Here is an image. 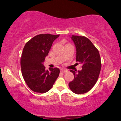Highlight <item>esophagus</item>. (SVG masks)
<instances>
[{
    "label": "esophagus",
    "mask_w": 121,
    "mask_h": 121,
    "mask_svg": "<svg viewBox=\"0 0 121 121\" xmlns=\"http://www.w3.org/2000/svg\"><path fill=\"white\" fill-rule=\"evenodd\" d=\"M60 72L62 73H66L67 72V70H66L65 69H62L60 70Z\"/></svg>",
    "instance_id": "obj_1"
}]
</instances>
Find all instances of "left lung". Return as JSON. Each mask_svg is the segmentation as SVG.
I'll return each mask as SVG.
<instances>
[{
	"label": "left lung",
	"mask_w": 121,
	"mask_h": 121,
	"mask_svg": "<svg viewBox=\"0 0 121 121\" xmlns=\"http://www.w3.org/2000/svg\"><path fill=\"white\" fill-rule=\"evenodd\" d=\"M71 38L76 47V60L82 66L78 73L70 70L74 77L69 86L74 93L84 94L93 87L99 78L101 68L100 56L98 49L87 37L73 35Z\"/></svg>",
	"instance_id": "left-lung-1"
}]
</instances>
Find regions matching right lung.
Masks as SVG:
<instances>
[{
    "label": "right lung",
    "instance_id": "add662e5",
    "mask_svg": "<svg viewBox=\"0 0 121 121\" xmlns=\"http://www.w3.org/2000/svg\"><path fill=\"white\" fill-rule=\"evenodd\" d=\"M59 35L40 34L27 42L20 59L21 73L26 83L33 91L45 93L52 88L58 77V68L46 70L42 63L48 54L53 42Z\"/></svg>",
    "mask_w": 121,
    "mask_h": 121
}]
</instances>
